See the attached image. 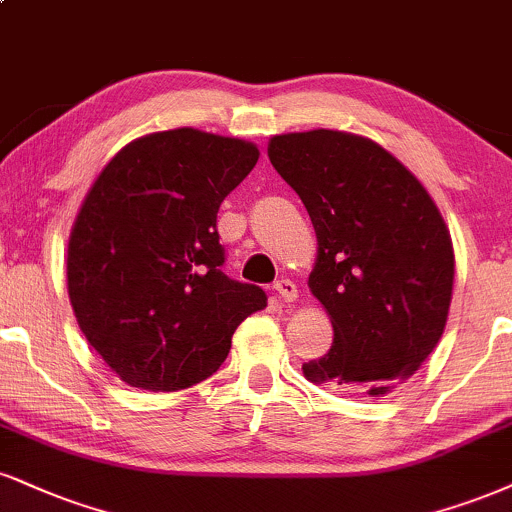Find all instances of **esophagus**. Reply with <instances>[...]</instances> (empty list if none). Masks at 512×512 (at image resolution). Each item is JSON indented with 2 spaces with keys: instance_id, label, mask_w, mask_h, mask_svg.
Wrapping results in <instances>:
<instances>
[{
  "instance_id": "34e87169",
  "label": "esophagus",
  "mask_w": 512,
  "mask_h": 512,
  "mask_svg": "<svg viewBox=\"0 0 512 512\" xmlns=\"http://www.w3.org/2000/svg\"><path fill=\"white\" fill-rule=\"evenodd\" d=\"M274 291L279 298L283 300V303H293L295 298H298V286L291 279H281L274 283Z\"/></svg>"
}]
</instances>
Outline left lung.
Masks as SVG:
<instances>
[{"instance_id": "obj_1", "label": "left lung", "mask_w": 512, "mask_h": 512, "mask_svg": "<svg viewBox=\"0 0 512 512\" xmlns=\"http://www.w3.org/2000/svg\"><path fill=\"white\" fill-rule=\"evenodd\" d=\"M269 162L317 233L310 291L334 326L312 384L384 396L420 369L446 329L453 240L439 207L391 152L346 131L274 135Z\"/></svg>"}]
</instances>
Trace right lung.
<instances>
[{
    "label": "right lung",
    "mask_w": 512,
    "mask_h": 512,
    "mask_svg": "<svg viewBox=\"0 0 512 512\" xmlns=\"http://www.w3.org/2000/svg\"><path fill=\"white\" fill-rule=\"evenodd\" d=\"M260 159L257 145L174 128L133 140L95 178L69 236L66 283L80 331L143 391L212 377L231 336L267 307L221 272L217 212Z\"/></svg>",
    "instance_id": "obj_1"
}]
</instances>
